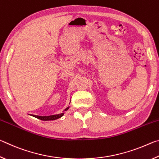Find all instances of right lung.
<instances>
[{
    "instance_id": "right-lung-1",
    "label": "right lung",
    "mask_w": 159,
    "mask_h": 159,
    "mask_svg": "<svg viewBox=\"0 0 159 159\" xmlns=\"http://www.w3.org/2000/svg\"><path fill=\"white\" fill-rule=\"evenodd\" d=\"M68 109H69V107H67V108L65 110H64V111H66V110ZM64 113H61V114H55V115H51V116H36V115H31V116H34V117H36L37 118H39V119H41L42 120H56V119H57V118H61L64 115Z\"/></svg>"
}]
</instances>
